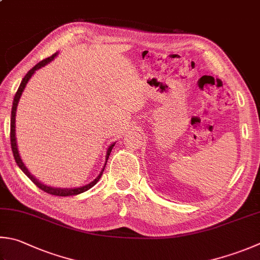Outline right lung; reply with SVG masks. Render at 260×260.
Listing matches in <instances>:
<instances>
[{"label": "right lung", "mask_w": 260, "mask_h": 260, "mask_svg": "<svg viewBox=\"0 0 260 260\" xmlns=\"http://www.w3.org/2000/svg\"><path fill=\"white\" fill-rule=\"evenodd\" d=\"M57 54H58V52L54 53L52 56L47 57V58H45V60H43V61H41L39 63H37V64L32 69L29 70L27 72V75L23 77L21 84H20V86H19L18 90L16 92V95H14V99H13V105H12V111H11V131H10V139H11V148H12L13 157H14V159H16V163L18 164L19 168L21 169L22 172L26 174L28 178L30 179L39 189H42L43 191H45V192L50 193V194H53V196H60V197H67V196H75V194H79V193L85 192V191L89 190L90 188L94 187V185L97 182H99L103 172H104V169H105V165L107 163V159H109V157H110V154H111L112 149H113L115 143L112 144L109 147V148H107L106 156H105V164H104V166H103V169L101 171V173L99 174V176H97L95 180H92L91 182L87 183L86 185H82V187H78V188H55V187H51V185L44 184V183L41 182V181L37 180L35 176H34L30 172H29L28 169L26 168V165L23 164V161H22V159L20 157V154H19L18 145H17V138H16V113H17V107H18V104H19V101H20V97L22 95L24 88H26L29 79H30V78L32 77L34 73H35L38 69H41V68L48 64V63H50L51 61H53L54 57H55Z\"/></svg>", "instance_id": "right-lung-1"}]
</instances>
